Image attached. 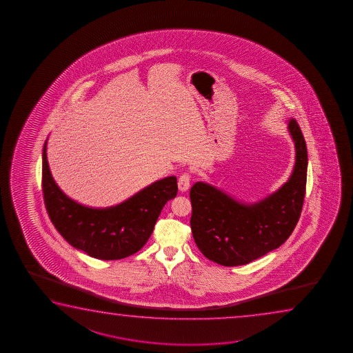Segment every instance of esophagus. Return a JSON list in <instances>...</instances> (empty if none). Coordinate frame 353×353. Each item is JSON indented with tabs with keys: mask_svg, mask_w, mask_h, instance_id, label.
<instances>
[{
	"mask_svg": "<svg viewBox=\"0 0 353 353\" xmlns=\"http://www.w3.org/2000/svg\"><path fill=\"white\" fill-rule=\"evenodd\" d=\"M189 187H190V174L188 172H183L179 176V189L183 193V192L188 190Z\"/></svg>",
	"mask_w": 353,
	"mask_h": 353,
	"instance_id": "esophagus-1",
	"label": "esophagus"
}]
</instances>
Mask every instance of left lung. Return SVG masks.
I'll return each mask as SVG.
<instances>
[{"mask_svg":"<svg viewBox=\"0 0 353 353\" xmlns=\"http://www.w3.org/2000/svg\"><path fill=\"white\" fill-rule=\"evenodd\" d=\"M295 145L290 179L256 203H239L203 182L190 189L194 240L203 256L219 265L248 264L285 243L299 221L307 176V150L295 119L288 124Z\"/></svg>","mask_w":353,"mask_h":353,"instance_id":"1","label":"left lung"}]
</instances>
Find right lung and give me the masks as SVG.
I'll return each mask as SVG.
<instances>
[{
    "label": "right lung",
    "mask_w": 353,
    "mask_h": 353,
    "mask_svg": "<svg viewBox=\"0 0 353 353\" xmlns=\"http://www.w3.org/2000/svg\"><path fill=\"white\" fill-rule=\"evenodd\" d=\"M42 159L44 203L54 227L71 246L102 261L123 259L140 251L165 203L179 190L177 179L170 176L117 206L87 208L66 196L55 183L47 160V140Z\"/></svg>",
    "instance_id": "obj_1"
}]
</instances>
